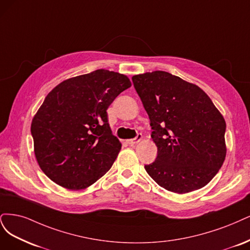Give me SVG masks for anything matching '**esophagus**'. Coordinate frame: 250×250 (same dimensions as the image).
Masks as SVG:
<instances>
[{"label": "esophagus", "mask_w": 250, "mask_h": 250, "mask_svg": "<svg viewBox=\"0 0 250 250\" xmlns=\"http://www.w3.org/2000/svg\"><path fill=\"white\" fill-rule=\"evenodd\" d=\"M142 134H138L137 135L134 139H128V140H126V142L128 143V144H131V146H134V144H136V143H138V142H140L141 140H142Z\"/></svg>", "instance_id": "obj_1"}]
</instances>
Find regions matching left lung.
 <instances>
[{
    "label": "left lung",
    "instance_id": "8db88e82",
    "mask_svg": "<svg viewBox=\"0 0 250 250\" xmlns=\"http://www.w3.org/2000/svg\"><path fill=\"white\" fill-rule=\"evenodd\" d=\"M147 112L158 156L146 172L159 186L184 194L205 187L221 168L227 124L208 94L169 72L132 78Z\"/></svg>",
    "mask_w": 250,
    "mask_h": 250
}]
</instances>
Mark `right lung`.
<instances>
[{
  "label": "right lung",
  "instance_id": "obj_1",
  "mask_svg": "<svg viewBox=\"0 0 250 250\" xmlns=\"http://www.w3.org/2000/svg\"><path fill=\"white\" fill-rule=\"evenodd\" d=\"M132 86L107 69L61 82L32 119L37 163L47 178L68 190L86 189L106 173L122 148L112 134L107 109Z\"/></svg>",
  "mask_w": 250,
  "mask_h": 250
}]
</instances>
